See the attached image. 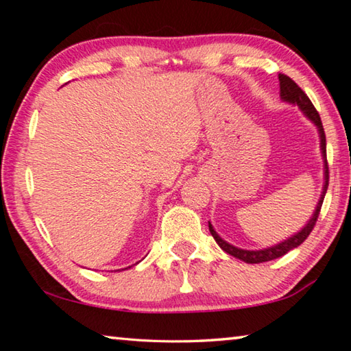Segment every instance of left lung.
<instances>
[{"mask_svg": "<svg viewBox=\"0 0 351 351\" xmlns=\"http://www.w3.org/2000/svg\"><path fill=\"white\" fill-rule=\"evenodd\" d=\"M278 80H280V96L283 100H287V102L291 104H297L299 105V108L305 112V114L311 119V121L316 123L317 128H319V134H320V148H322V156H324V161H325V184H324V192L320 195V199L317 203L316 210L313 213V218L308 221V224L305 226L304 229L300 230V232H297L295 235L291 237V239L285 240L282 243H278V245L272 246V247H266V249H260V251H246V249H240V247H235L232 245H229V243H226L221 237H219L215 230H213L212 224L209 223V230L213 239L218 243V246L223 249L224 252H228L232 255L235 258H240L245 261V263H263V261H269V260H274L282 257L287 252H289L291 249H294L297 246H300L302 243H304L308 235L311 234V230L314 229V226H316V221L319 218V212H320V207H322L324 203V198H325V193H326V189H328V162H326V139H325V132H324V127H322V121H320V116L317 110L314 108L313 102L310 100V97L306 96L304 93V90L297 85V83L291 79V77L285 75V74H278Z\"/></svg>", "mask_w": 351, "mask_h": 351, "instance_id": "left-lung-1", "label": "left lung"}]
</instances>
